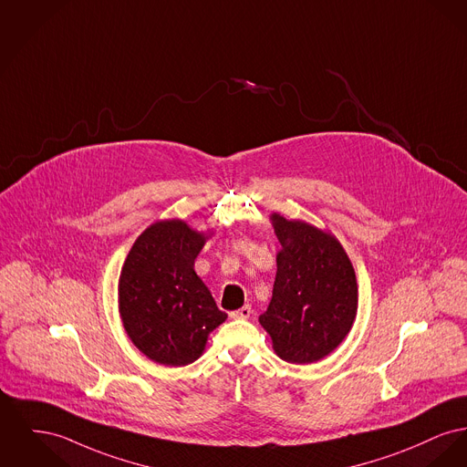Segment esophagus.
<instances>
[{"label": "esophagus", "mask_w": 467, "mask_h": 467, "mask_svg": "<svg viewBox=\"0 0 467 467\" xmlns=\"http://www.w3.org/2000/svg\"><path fill=\"white\" fill-rule=\"evenodd\" d=\"M250 314H252V308H250V305H245V306H242V308L231 312V317H233V319H248Z\"/></svg>", "instance_id": "1"}]
</instances>
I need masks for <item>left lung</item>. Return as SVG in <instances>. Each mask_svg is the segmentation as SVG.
Instances as JSON below:
<instances>
[{
    "mask_svg": "<svg viewBox=\"0 0 467 467\" xmlns=\"http://www.w3.org/2000/svg\"><path fill=\"white\" fill-rule=\"evenodd\" d=\"M280 242L274 295L261 327L276 357L314 363L335 351L357 319L355 268L340 242L305 220L270 215Z\"/></svg>",
    "mask_w": 467,
    "mask_h": 467,
    "instance_id": "obj_1",
    "label": "left lung"
}]
</instances>
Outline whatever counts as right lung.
Returning <instances> with one entry per match:
<instances>
[{"instance_id":"right-lung-1","label":"right lung","mask_w":467,"mask_h":467,"mask_svg":"<svg viewBox=\"0 0 467 467\" xmlns=\"http://www.w3.org/2000/svg\"><path fill=\"white\" fill-rule=\"evenodd\" d=\"M185 220H157L130 248L118 280V310L132 344L151 361L183 367L204 353L227 319L193 261L212 238Z\"/></svg>"}]
</instances>
